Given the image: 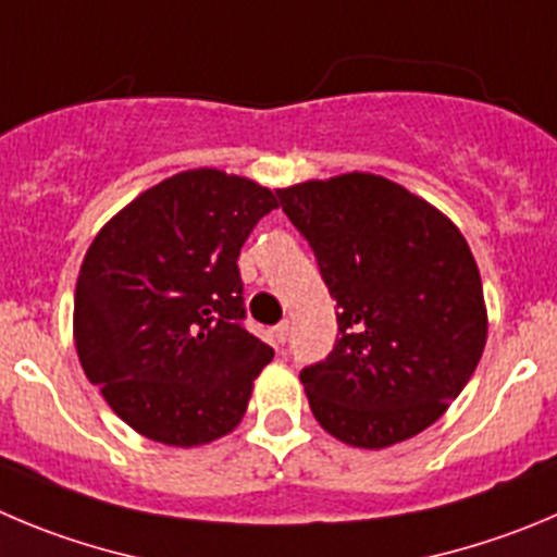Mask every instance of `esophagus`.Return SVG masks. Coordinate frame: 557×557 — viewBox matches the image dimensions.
Listing matches in <instances>:
<instances>
[{"label":"esophagus","instance_id":"34e87169","mask_svg":"<svg viewBox=\"0 0 557 557\" xmlns=\"http://www.w3.org/2000/svg\"><path fill=\"white\" fill-rule=\"evenodd\" d=\"M288 332H290L288 321H280V324L274 326V337H277L280 346H285V341H288Z\"/></svg>","mask_w":557,"mask_h":557}]
</instances>
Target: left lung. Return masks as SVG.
<instances>
[{"instance_id":"1","label":"left lung","mask_w":557,"mask_h":557,"mask_svg":"<svg viewBox=\"0 0 557 557\" xmlns=\"http://www.w3.org/2000/svg\"><path fill=\"white\" fill-rule=\"evenodd\" d=\"M277 197L337 302L335 346L299 373L315 420L357 448L429 429L486 343L481 274L459 227L382 175L308 181Z\"/></svg>"}]
</instances>
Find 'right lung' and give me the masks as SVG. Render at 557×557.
I'll return each instance as SVG.
<instances>
[{
  "instance_id": "obj_1",
  "label": "right lung",
  "mask_w": 557,
  "mask_h": 557,
  "mask_svg": "<svg viewBox=\"0 0 557 557\" xmlns=\"http://www.w3.org/2000/svg\"><path fill=\"white\" fill-rule=\"evenodd\" d=\"M277 208L263 186L186 170L139 195L85 255L74 299L82 368L134 431L211 443L238 425L274 349L247 332L238 252Z\"/></svg>"
}]
</instances>
